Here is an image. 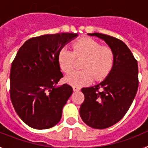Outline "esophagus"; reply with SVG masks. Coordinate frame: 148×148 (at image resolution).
I'll use <instances>...</instances> for the list:
<instances>
[{
    "label": "esophagus",
    "mask_w": 148,
    "mask_h": 148,
    "mask_svg": "<svg viewBox=\"0 0 148 148\" xmlns=\"http://www.w3.org/2000/svg\"><path fill=\"white\" fill-rule=\"evenodd\" d=\"M73 91H75V92H76V91H79V90H81V88L78 87V86H73Z\"/></svg>",
    "instance_id": "obj_1"
}]
</instances>
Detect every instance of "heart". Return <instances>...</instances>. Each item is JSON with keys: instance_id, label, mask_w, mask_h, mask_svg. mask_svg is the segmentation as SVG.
<instances>
[{"instance_id": "heart-1", "label": "heart", "mask_w": 148, "mask_h": 148, "mask_svg": "<svg viewBox=\"0 0 148 148\" xmlns=\"http://www.w3.org/2000/svg\"><path fill=\"white\" fill-rule=\"evenodd\" d=\"M73 51L66 47L58 52V61L61 70L70 73L76 64V58L84 59L80 71L73 72L65 78L72 85L81 86L95 80L105 78L114 64V53L111 48L101 46L98 41L90 38H83L73 44Z\"/></svg>"}]
</instances>
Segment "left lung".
<instances>
[{
  "label": "left lung",
  "mask_w": 148,
  "mask_h": 148,
  "mask_svg": "<svg viewBox=\"0 0 148 148\" xmlns=\"http://www.w3.org/2000/svg\"><path fill=\"white\" fill-rule=\"evenodd\" d=\"M101 40L114 53V64L103 82L82 89L84 101L80 116L95 129L108 128L119 121L130 108L138 87V63L125 43L101 33H88Z\"/></svg>",
  "instance_id": "1"
}]
</instances>
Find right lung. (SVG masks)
<instances>
[{
    "mask_svg": "<svg viewBox=\"0 0 148 148\" xmlns=\"http://www.w3.org/2000/svg\"><path fill=\"white\" fill-rule=\"evenodd\" d=\"M77 36L57 33L32 38L17 53L10 70V98L17 114L28 126L44 130L61 120L73 88L67 84L56 86L63 77L58 54Z\"/></svg>",
    "mask_w": 148,
    "mask_h": 148,
    "instance_id": "right-lung-1",
    "label": "right lung"
}]
</instances>
